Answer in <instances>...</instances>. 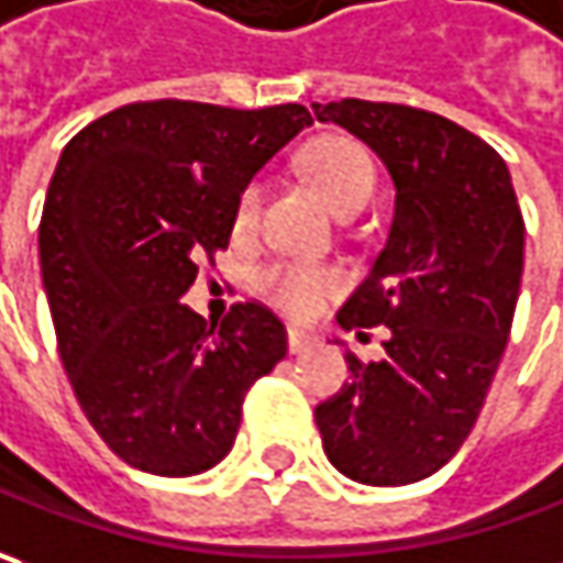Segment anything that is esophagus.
<instances>
[{
	"mask_svg": "<svg viewBox=\"0 0 563 563\" xmlns=\"http://www.w3.org/2000/svg\"><path fill=\"white\" fill-rule=\"evenodd\" d=\"M286 340H289V353L292 355L306 353V350H311V343H314V336H308L306 330L299 328L286 330Z\"/></svg>",
	"mask_w": 563,
	"mask_h": 563,
	"instance_id": "obj_1",
	"label": "esophagus"
}]
</instances>
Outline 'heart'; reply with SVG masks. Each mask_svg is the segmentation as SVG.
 <instances>
[{"label":"heart","instance_id":"1","mask_svg":"<svg viewBox=\"0 0 563 563\" xmlns=\"http://www.w3.org/2000/svg\"><path fill=\"white\" fill-rule=\"evenodd\" d=\"M306 179L324 198L333 213L353 217L368 205L375 195V166L368 151L343 135L318 137L308 144L299 157ZM257 208H261V185L249 183L235 198L233 227L235 233L255 230ZM343 286L340 271L328 264H308V261H274L255 274V289L289 314H311L328 296Z\"/></svg>","mask_w":563,"mask_h":563}]
</instances>
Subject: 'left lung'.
I'll return each mask as SVG.
<instances>
[{
  "label": "left lung",
  "mask_w": 563,
  "mask_h": 563,
  "mask_svg": "<svg viewBox=\"0 0 563 563\" xmlns=\"http://www.w3.org/2000/svg\"><path fill=\"white\" fill-rule=\"evenodd\" d=\"M311 110L365 141L397 188L375 267L336 311L343 330H390L384 358L346 353L353 380L314 406V422L346 478L409 485L476 426L520 296L523 213L501 154L438 112L368 100Z\"/></svg>",
  "instance_id": "obj_1"
}]
</instances>
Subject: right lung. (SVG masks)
I'll list each match as a JSON object with an SVG mask.
<instances>
[{"mask_svg": "<svg viewBox=\"0 0 563 563\" xmlns=\"http://www.w3.org/2000/svg\"><path fill=\"white\" fill-rule=\"evenodd\" d=\"M306 125L299 103L151 100L65 144L40 217L43 292L87 422L129 466H217L249 387L286 355L271 308L239 302L208 324L179 299L198 257L230 245L239 191Z\"/></svg>", "mask_w": 563, "mask_h": 563, "instance_id": "right-lung-1", "label": "right lung"}]
</instances>
